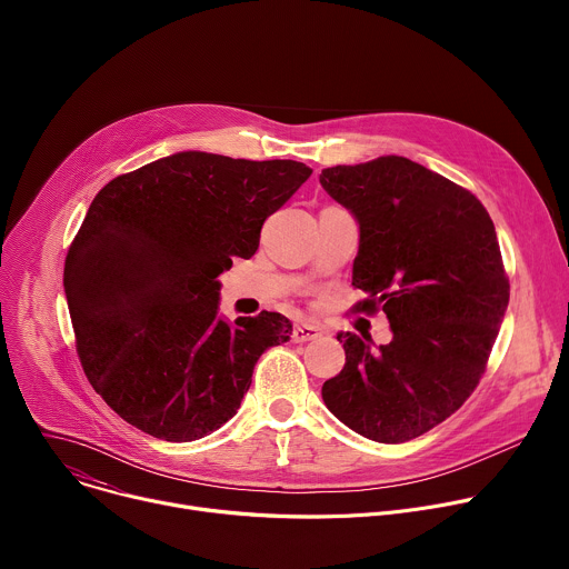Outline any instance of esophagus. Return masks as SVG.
Masks as SVG:
<instances>
[{"mask_svg": "<svg viewBox=\"0 0 569 569\" xmlns=\"http://www.w3.org/2000/svg\"><path fill=\"white\" fill-rule=\"evenodd\" d=\"M323 336V329L319 327V323H310V321H301L295 327L292 331V342H310V340H317Z\"/></svg>", "mask_w": 569, "mask_h": 569, "instance_id": "esophagus-1", "label": "esophagus"}]
</instances>
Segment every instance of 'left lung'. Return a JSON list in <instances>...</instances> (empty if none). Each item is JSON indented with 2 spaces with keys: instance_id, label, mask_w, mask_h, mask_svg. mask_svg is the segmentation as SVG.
<instances>
[{
  "instance_id": "obj_1",
  "label": "left lung",
  "mask_w": 569,
  "mask_h": 569,
  "mask_svg": "<svg viewBox=\"0 0 569 569\" xmlns=\"http://www.w3.org/2000/svg\"><path fill=\"white\" fill-rule=\"evenodd\" d=\"M360 224V310L389 319V345L338 333L345 369L323 382L327 408L353 432L402 443L432 430L477 387L509 306L496 224L459 184L398 154L319 176Z\"/></svg>"
}]
</instances>
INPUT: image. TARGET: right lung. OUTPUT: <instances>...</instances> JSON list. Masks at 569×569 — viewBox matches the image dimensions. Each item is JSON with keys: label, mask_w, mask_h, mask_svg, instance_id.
Returning a JSON list of instances; mask_svg holds the SVG:
<instances>
[{"label": "right lung", "mask_w": 569, "mask_h": 569, "mask_svg": "<svg viewBox=\"0 0 569 569\" xmlns=\"http://www.w3.org/2000/svg\"><path fill=\"white\" fill-rule=\"evenodd\" d=\"M292 159L184 150L108 182L64 261V295L88 380L141 432L187 443L240 408L281 312L218 315V274L259 250L261 227L310 178Z\"/></svg>", "instance_id": "add662e5"}]
</instances>
